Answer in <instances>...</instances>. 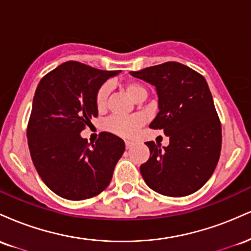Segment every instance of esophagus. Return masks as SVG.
<instances>
[{
    "label": "esophagus",
    "instance_id": "1",
    "mask_svg": "<svg viewBox=\"0 0 251 251\" xmlns=\"http://www.w3.org/2000/svg\"><path fill=\"white\" fill-rule=\"evenodd\" d=\"M133 145H134V144L132 142H129V140H125V146H126V149H127V150L131 149Z\"/></svg>",
    "mask_w": 251,
    "mask_h": 251
}]
</instances>
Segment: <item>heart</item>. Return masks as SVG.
I'll return each instance as SVG.
<instances>
[{"instance_id":"obj_1","label":"heart","mask_w":251,"mask_h":251,"mask_svg":"<svg viewBox=\"0 0 251 251\" xmlns=\"http://www.w3.org/2000/svg\"><path fill=\"white\" fill-rule=\"evenodd\" d=\"M122 87L126 93L128 94L134 101H143L148 97V88L144 83L135 81V80H128L124 82ZM111 92V86L108 83H102L99 88L97 89L96 93V106L99 111H103L107 105V100ZM143 119L139 117H131V118H122V117H113L106 123V128L112 133L122 137H132L138 128L142 126Z\"/></svg>"}]
</instances>
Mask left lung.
I'll use <instances>...</instances> for the list:
<instances>
[{
	"instance_id": "obj_1",
	"label": "left lung",
	"mask_w": 251,
	"mask_h": 251,
	"mask_svg": "<svg viewBox=\"0 0 251 251\" xmlns=\"http://www.w3.org/2000/svg\"><path fill=\"white\" fill-rule=\"evenodd\" d=\"M131 75L155 86L158 112L150 128L164 129L166 148L145 143L150 158L140 165L149 188L170 197L200 190L220 159L222 127L214 100L203 75L179 62H165Z\"/></svg>"
}]
</instances>
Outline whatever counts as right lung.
I'll return each instance as SVG.
<instances>
[{
    "label": "right lung",
    "mask_w": 251,
    "mask_h": 251,
    "mask_svg": "<svg viewBox=\"0 0 251 251\" xmlns=\"http://www.w3.org/2000/svg\"><path fill=\"white\" fill-rule=\"evenodd\" d=\"M120 71L67 61L37 85L27 127L28 146L43 183L71 201L99 195L108 186L125 151L122 138L101 132L96 144L80 135L98 116L97 89Z\"/></svg>",
    "instance_id": "right-lung-1"
}]
</instances>
